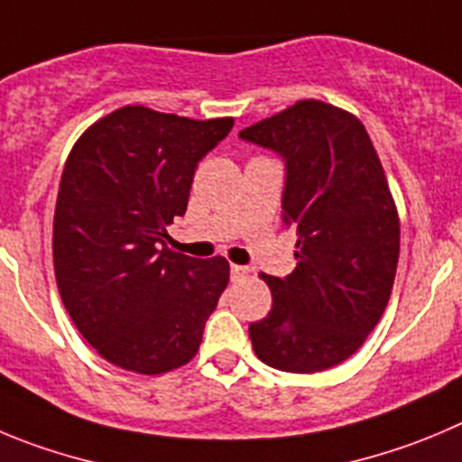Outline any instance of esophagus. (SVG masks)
I'll return each mask as SVG.
<instances>
[{
  "mask_svg": "<svg viewBox=\"0 0 462 462\" xmlns=\"http://www.w3.org/2000/svg\"><path fill=\"white\" fill-rule=\"evenodd\" d=\"M230 273H232V280H236V282H239V280L248 278V273H251V269H248V266L232 264V266H230Z\"/></svg>",
  "mask_w": 462,
  "mask_h": 462,
  "instance_id": "1",
  "label": "esophagus"
}]
</instances>
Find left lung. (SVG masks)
I'll return each mask as SVG.
<instances>
[{
	"instance_id": "left-lung-1",
	"label": "left lung",
	"mask_w": 462,
	"mask_h": 462,
	"mask_svg": "<svg viewBox=\"0 0 462 462\" xmlns=\"http://www.w3.org/2000/svg\"><path fill=\"white\" fill-rule=\"evenodd\" d=\"M284 159L282 221L296 269L262 273L273 305L248 326L269 367L317 374L351 357L387 308L399 262V214L367 129L339 106L300 100L241 129Z\"/></svg>"
}]
</instances>
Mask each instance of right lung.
<instances>
[{
  "mask_svg": "<svg viewBox=\"0 0 462 462\" xmlns=\"http://www.w3.org/2000/svg\"><path fill=\"white\" fill-rule=\"evenodd\" d=\"M232 125L129 105L90 125L68 154L51 236L56 284L77 330L116 367L154 376L200 348L230 264L171 251L166 227L187 211L198 162Z\"/></svg>",
  "mask_w": 462,
  "mask_h": 462,
  "instance_id": "add662e5",
  "label": "right lung"
}]
</instances>
